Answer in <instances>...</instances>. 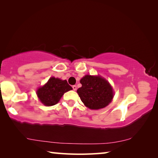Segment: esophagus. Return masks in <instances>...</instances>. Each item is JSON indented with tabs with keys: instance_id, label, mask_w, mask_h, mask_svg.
<instances>
[{
	"instance_id": "esophagus-1",
	"label": "esophagus",
	"mask_w": 158,
	"mask_h": 158,
	"mask_svg": "<svg viewBox=\"0 0 158 158\" xmlns=\"http://www.w3.org/2000/svg\"><path fill=\"white\" fill-rule=\"evenodd\" d=\"M73 90H77V85H73Z\"/></svg>"
}]
</instances>
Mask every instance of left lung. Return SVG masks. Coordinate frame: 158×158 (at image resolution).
<instances>
[{
    "label": "left lung",
    "mask_w": 158,
    "mask_h": 158,
    "mask_svg": "<svg viewBox=\"0 0 158 158\" xmlns=\"http://www.w3.org/2000/svg\"><path fill=\"white\" fill-rule=\"evenodd\" d=\"M80 83L82 86L77 92L84 105L90 109L105 108L114 98L111 85L100 76L88 74L80 80Z\"/></svg>",
    "instance_id": "8db88e82"
}]
</instances>
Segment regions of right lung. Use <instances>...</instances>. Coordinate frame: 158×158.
Returning a JSON list of instances; mask_svg holds the SVG:
<instances>
[{"mask_svg":"<svg viewBox=\"0 0 158 158\" xmlns=\"http://www.w3.org/2000/svg\"><path fill=\"white\" fill-rule=\"evenodd\" d=\"M73 89L66 80L51 77L47 84L40 87L37 95L44 105L50 106L56 105L64 93Z\"/></svg>","mask_w":158,"mask_h":158,"instance_id":"right-lung-1","label":"right lung"}]
</instances>
